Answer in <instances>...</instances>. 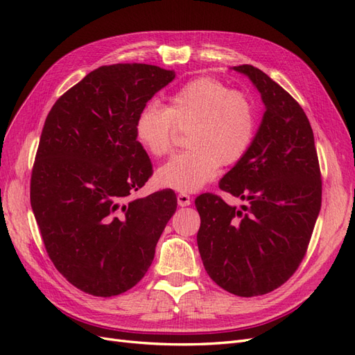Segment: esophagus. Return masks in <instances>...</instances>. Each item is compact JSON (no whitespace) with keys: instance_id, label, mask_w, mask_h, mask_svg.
<instances>
[{"instance_id":"obj_1","label":"esophagus","mask_w":355,"mask_h":355,"mask_svg":"<svg viewBox=\"0 0 355 355\" xmlns=\"http://www.w3.org/2000/svg\"><path fill=\"white\" fill-rule=\"evenodd\" d=\"M178 204H179L180 207L189 206V204H191V197L188 194H184V192H182V194H178Z\"/></svg>"}]
</instances>
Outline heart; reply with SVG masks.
I'll use <instances>...</instances> for the list:
<instances>
[{
    "label": "heart",
    "instance_id": "obj_1",
    "mask_svg": "<svg viewBox=\"0 0 355 355\" xmlns=\"http://www.w3.org/2000/svg\"><path fill=\"white\" fill-rule=\"evenodd\" d=\"M257 115L249 96L213 78H197L168 98V105L148 102L137 112L135 135L153 157L167 155L175 127L188 130L187 151L155 171L161 188L196 192L247 154L256 135Z\"/></svg>",
    "mask_w": 355,
    "mask_h": 355
}]
</instances>
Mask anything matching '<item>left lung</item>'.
I'll use <instances>...</instances> for the list:
<instances>
[{
	"label": "left lung",
	"mask_w": 355,
	"mask_h": 355,
	"mask_svg": "<svg viewBox=\"0 0 355 355\" xmlns=\"http://www.w3.org/2000/svg\"><path fill=\"white\" fill-rule=\"evenodd\" d=\"M232 69L252 81L265 106L250 149L219 182L247 206L197 197V244L211 280L250 297L280 287L302 262L321 207V176L313 128L299 103L261 69Z\"/></svg>",
	"instance_id": "8db88e82"
}]
</instances>
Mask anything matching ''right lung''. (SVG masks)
I'll list each match as a JSON object with an SVG mask.
<instances>
[{"instance_id": "add662e5", "label": "right lung", "mask_w": 355, "mask_h": 355, "mask_svg": "<svg viewBox=\"0 0 355 355\" xmlns=\"http://www.w3.org/2000/svg\"><path fill=\"white\" fill-rule=\"evenodd\" d=\"M175 77L145 63L101 67L46 118L31 207L51 262L85 293L115 296L141 282L176 211L171 189L130 198L153 175L136 141L137 112Z\"/></svg>"}]
</instances>
